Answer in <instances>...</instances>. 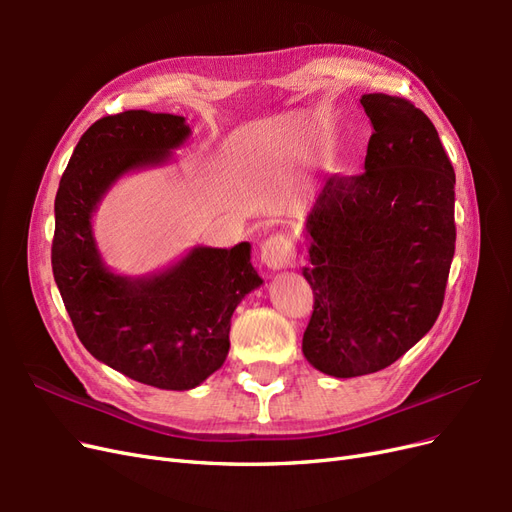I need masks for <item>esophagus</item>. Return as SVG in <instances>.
<instances>
[{
    "instance_id": "1",
    "label": "esophagus",
    "mask_w": 512,
    "mask_h": 512,
    "mask_svg": "<svg viewBox=\"0 0 512 512\" xmlns=\"http://www.w3.org/2000/svg\"><path fill=\"white\" fill-rule=\"evenodd\" d=\"M260 260L262 265L273 271L288 269L297 260V250H294V243L284 232H275V235L260 245Z\"/></svg>"
}]
</instances>
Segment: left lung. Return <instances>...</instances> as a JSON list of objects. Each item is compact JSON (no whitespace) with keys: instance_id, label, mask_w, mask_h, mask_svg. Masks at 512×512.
<instances>
[{"instance_id":"1","label":"left lung","mask_w":512,"mask_h":512,"mask_svg":"<svg viewBox=\"0 0 512 512\" xmlns=\"http://www.w3.org/2000/svg\"><path fill=\"white\" fill-rule=\"evenodd\" d=\"M365 173L324 181L305 218L314 314L303 354L333 378L395 363L436 322L455 254V170L412 102L361 96Z\"/></svg>"}]
</instances>
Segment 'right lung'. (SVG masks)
Segmentation results:
<instances>
[{
	"label": "right lung",
	"mask_w": 512,
	"mask_h": 512,
	"mask_svg": "<svg viewBox=\"0 0 512 512\" xmlns=\"http://www.w3.org/2000/svg\"><path fill=\"white\" fill-rule=\"evenodd\" d=\"M190 134L179 115L102 117L81 136L55 196L51 262L76 335L104 365L164 391H190L224 365L232 312L262 284L252 245H196L162 271L130 277L104 265L91 220L123 175L168 164Z\"/></svg>",
	"instance_id": "add662e5"
}]
</instances>
